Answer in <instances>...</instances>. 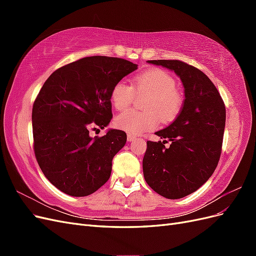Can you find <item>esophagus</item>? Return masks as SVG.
Segmentation results:
<instances>
[{
	"label": "esophagus",
	"mask_w": 256,
	"mask_h": 256,
	"mask_svg": "<svg viewBox=\"0 0 256 256\" xmlns=\"http://www.w3.org/2000/svg\"><path fill=\"white\" fill-rule=\"evenodd\" d=\"M136 138L134 136H131V134H128V136H127V140H128L129 142H134V141L136 140Z\"/></svg>",
	"instance_id": "34e87169"
}]
</instances>
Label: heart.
<instances>
[{
  "mask_svg": "<svg viewBox=\"0 0 256 256\" xmlns=\"http://www.w3.org/2000/svg\"><path fill=\"white\" fill-rule=\"evenodd\" d=\"M173 76L162 69H150L136 74L131 86L125 81L116 83L111 90V102L118 111L126 110L134 104L136 95L147 96L145 112L129 110L116 116L115 126L130 134H141L158 126L159 116L164 122L175 120L180 113L184 98Z\"/></svg>",
  "mask_w": 256,
  "mask_h": 256,
  "instance_id": "1",
  "label": "heart"
}]
</instances>
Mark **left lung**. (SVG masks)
Listing matches in <instances>:
<instances>
[{"instance_id": "1", "label": "left lung", "mask_w": 256, "mask_h": 256, "mask_svg": "<svg viewBox=\"0 0 256 256\" xmlns=\"http://www.w3.org/2000/svg\"><path fill=\"white\" fill-rule=\"evenodd\" d=\"M180 76L184 88L180 113L166 128L156 132L168 138L147 141L143 158L144 178L158 194L176 200L196 191L209 180L220 159L226 106L214 84L200 69L177 60H147Z\"/></svg>"}]
</instances>
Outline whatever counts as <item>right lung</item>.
<instances>
[{
  "label": "right lung",
  "instance_id": "1",
  "mask_svg": "<svg viewBox=\"0 0 256 256\" xmlns=\"http://www.w3.org/2000/svg\"><path fill=\"white\" fill-rule=\"evenodd\" d=\"M136 69L124 58L88 56L56 69L44 83L32 111L34 152L44 175L62 192L86 196L110 178L127 134L110 129L92 138L90 129L109 125L111 90Z\"/></svg>",
  "mask_w": 256,
  "mask_h": 256
}]
</instances>
